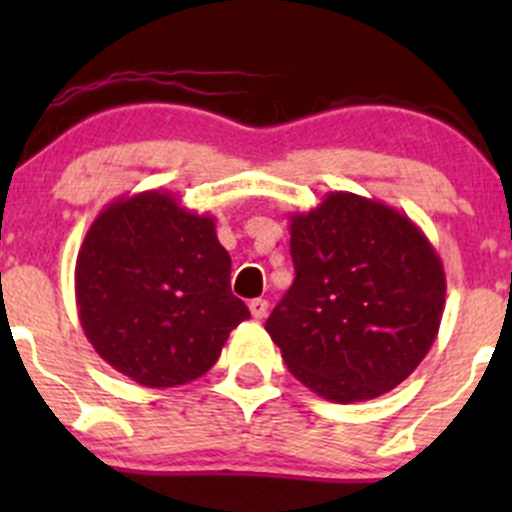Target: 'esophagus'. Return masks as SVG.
Masks as SVG:
<instances>
[{
    "label": "esophagus",
    "mask_w": 512,
    "mask_h": 512,
    "mask_svg": "<svg viewBox=\"0 0 512 512\" xmlns=\"http://www.w3.org/2000/svg\"><path fill=\"white\" fill-rule=\"evenodd\" d=\"M250 312H252V317H255V319H265L267 317V299H262V297L252 299Z\"/></svg>",
    "instance_id": "obj_1"
}]
</instances>
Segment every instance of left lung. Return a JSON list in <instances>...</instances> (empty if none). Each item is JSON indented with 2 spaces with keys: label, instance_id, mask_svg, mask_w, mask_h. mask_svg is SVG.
Segmentation results:
<instances>
[{
  "label": "left lung",
  "instance_id": "obj_1",
  "mask_svg": "<svg viewBox=\"0 0 512 512\" xmlns=\"http://www.w3.org/2000/svg\"><path fill=\"white\" fill-rule=\"evenodd\" d=\"M294 282L265 329L287 369L327 401L396 389L431 349L446 304L443 262L409 215L329 193L289 215Z\"/></svg>",
  "mask_w": 512,
  "mask_h": 512
}]
</instances>
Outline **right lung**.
Returning <instances> with one entry per match:
<instances>
[{
    "label": "right lung",
    "mask_w": 512,
    "mask_h": 512,
    "mask_svg": "<svg viewBox=\"0 0 512 512\" xmlns=\"http://www.w3.org/2000/svg\"><path fill=\"white\" fill-rule=\"evenodd\" d=\"M213 215L168 190L121 195L96 215L76 257V309L106 364L148 389L188 384L250 317L230 292Z\"/></svg>",
    "instance_id": "obj_1"
}]
</instances>
